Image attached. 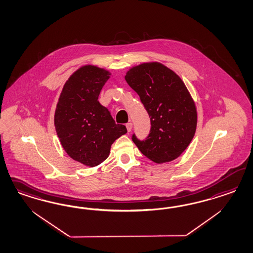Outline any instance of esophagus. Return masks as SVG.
<instances>
[{"label":"esophagus","mask_w":253,"mask_h":253,"mask_svg":"<svg viewBox=\"0 0 253 253\" xmlns=\"http://www.w3.org/2000/svg\"><path fill=\"white\" fill-rule=\"evenodd\" d=\"M126 128H127V130L130 132L131 129H132V123H128L126 124Z\"/></svg>","instance_id":"esophagus-1"}]
</instances>
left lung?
<instances>
[{
    "label": "left lung",
    "instance_id": "obj_1",
    "mask_svg": "<svg viewBox=\"0 0 253 253\" xmlns=\"http://www.w3.org/2000/svg\"><path fill=\"white\" fill-rule=\"evenodd\" d=\"M125 80L140 96L151 123L146 140L132 134V141L156 163L175 160L191 143L198 122L195 102L184 82L159 62L132 67Z\"/></svg>",
    "mask_w": 253,
    "mask_h": 253
}]
</instances>
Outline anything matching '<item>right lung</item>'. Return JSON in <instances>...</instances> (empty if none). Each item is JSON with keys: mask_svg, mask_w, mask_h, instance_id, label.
Returning <instances> with one entry per match:
<instances>
[{"mask_svg": "<svg viewBox=\"0 0 253 253\" xmlns=\"http://www.w3.org/2000/svg\"><path fill=\"white\" fill-rule=\"evenodd\" d=\"M110 72L86 65L76 70L62 89L54 112V126L63 148L85 166L99 165L110 153L116 139L127 132L116 124L98 101Z\"/></svg>", "mask_w": 253, "mask_h": 253, "instance_id": "1", "label": "right lung"}]
</instances>
